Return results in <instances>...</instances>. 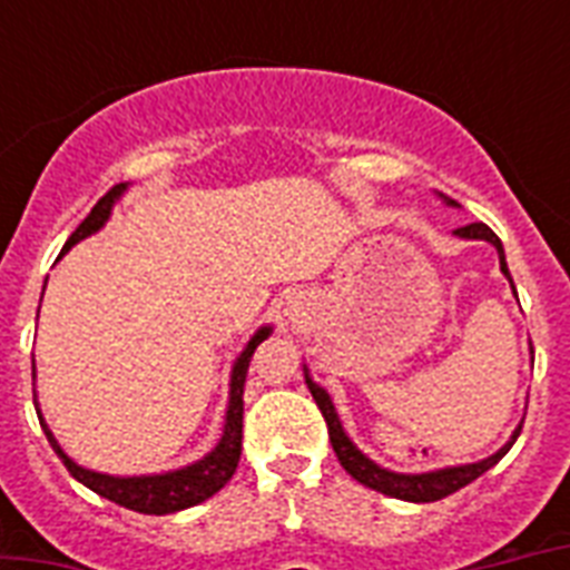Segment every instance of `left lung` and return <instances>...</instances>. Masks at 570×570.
I'll use <instances>...</instances> for the list:
<instances>
[{
	"instance_id": "1",
	"label": "left lung",
	"mask_w": 570,
	"mask_h": 570,
	"mask_svg": "<svg viewBox=\"0 0 570 570\" xmlns=\"http://www.w3.org/2000/svg\"><path fill=\"white\" fill-rule=\"evenodd\" d=\"M443 200H446L450 206H455V200H450V197H443ZM455 236H461V239L491 242V245L497 248V254H500V272H503V275L512 281V275H509V266H505L503 242H500V236H497V233L491 230L488 224L476 222V224H468V227H459V230H455ZM304 381H307V387H311L313 399H316V405H320L322 416H325V423H328L331 446H334V452H337L340 464H343V470H346L348 476L357 479L361 485L373 488V491H381V494H387V497H396V500H407V503H434V500H443V497L455 494L459 488L470 485L473 479H479L482 473H485V470L494 468L497 461L503 459L505 452L512 450V443L518 441V434H521V425H518L512 434V441L505 443L503 450H497L494 455H488V459H482V461H473V464L432 470V473H393V470H387V468H379L373 459H366L364 452L357 450L355 443L348 441V434L343 432V423H340L337 411H334V402H331L328 390L320 387V384H316V381L307 375V370H304Z\"/></svg>"
}]
</instances>
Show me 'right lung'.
Listing matches in <instances>:
<instances>
[{
	"mask_svg": "<svg viewBox=\"0 0 570 570\" xmlns=\"http://www.w3.org/2000/svg\"><path fill=\"white\" fill-rule=\"evenodd\" d=\"M127 191V183H118L115 189H109L106 195L94 204V209L88 213L79 227L70 233L65 250H70L76 242H82L85 236H91L109 222L111 206L120 195ZM61 250V254H65ZM272 334V328H259L254 337L248 340V346L242 348V355L236 357L230 373V402H227V416H224V434L222 441L215 443L213 452H206L204 459L189 464V468L168 470V473H154V476H109V473H97V470L79 468L70 455H67L61 446H58L56 434L49 432V425L43 423V416L38 411L40 429L47 434L49 446L56 450V455L65 461V468L70 470V476L79 479L85 488H91L94 494L106 497L111 503L124 505V509H132V512L141 514H171L183 512L189 505L204 503L213 494H218L230 476L236 473V464H239L242 455V393H245V375H248L250 357H254V348L263 343V340ZM31 379H35V370H31ZM35 407H38V396H35Z\"/></svg>",
	"mask_w": 570,
	"mask_h": 570,
	"instance_id": "1",
	"label": "right lung"
}]
</instances>
